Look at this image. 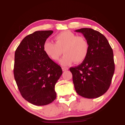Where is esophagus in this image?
Returning a JSON list of instances; mask_svg holds the SVG:
<instances>
[{
    "instance_id": "esophagus-1",
    "label": "esophagus",
    "mask_w": 125,
    "mask_h": 125,
    "mask_svg": "<svg viewBox=\"0 0 125 125\" xmlns=\"http://www.w3.org/2000/svg\"><path fill=\"white\" fill-rule=\"evenodd\" d=\"M62 69L63 71H67V70H68V68L67 67H62Z\"/></svg>"
}]
</instances>
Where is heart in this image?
I'll list each match as a JSON object with an SVG mask.
<instances>
[{"label":"heart","mask_w":125,"mask_h":125,"mask_svg":"<svg viewBox=\"0 0 125 125\" xmlns=\"http://www.w3.org/2000/svg\"><path fill=\"white\" fill-rule=\"evenodd\" d=\"M55 43L46 41L43 45L44 52L53 61L59 60L64 55L60 63L62 66H68L74 62L78 64L84 60L88 55V42L84 37L77 36L71 31L61 32L54 37Z\"/></svg>","instance_id":"heart-1"}]
</instances>
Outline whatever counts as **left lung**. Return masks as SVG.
<instances>
[{
    "mask_svg": "<svg viewBox=\"0 0 125 125\" xmlns=\"http://www.w3.org/2000/svg\"><path fill=\"white\" fill-rule=\"evenodd\" d=\"M75 31L83 33L89 44L86 59L69 69L75 90L85 98H97L105 93L111 84L115 70L113 49L105 36L98 31L88 28Z\"/></svg>",
    "mask_w": 125,
    "mask_h": 125,
    "instance_id": "obj_1",
    "label": "left lung"
}]
</instances>
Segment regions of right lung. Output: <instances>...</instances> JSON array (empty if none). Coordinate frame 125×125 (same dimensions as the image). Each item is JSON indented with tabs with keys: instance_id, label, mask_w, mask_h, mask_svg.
Masks as SVG:
<instances>
[{
	"instance_id": "right-lung-1",
	"label": "right lung",
	"mask_w": 125,
	"mask_h": 125,
	"mask_svg": "<svg viewBox=\"0 0 125 125\" xmlns=\"http://www.w3.org/2000/svg\"><path fill=\"white\" fill-rule=\"evenodd\" d=\"M53 31H38L23 39L15 53L13 74L25 100L37 106L56 98L54 86L62 73L61 66L44 52L43 45Z\"/></svg>"
}]
</instances>
